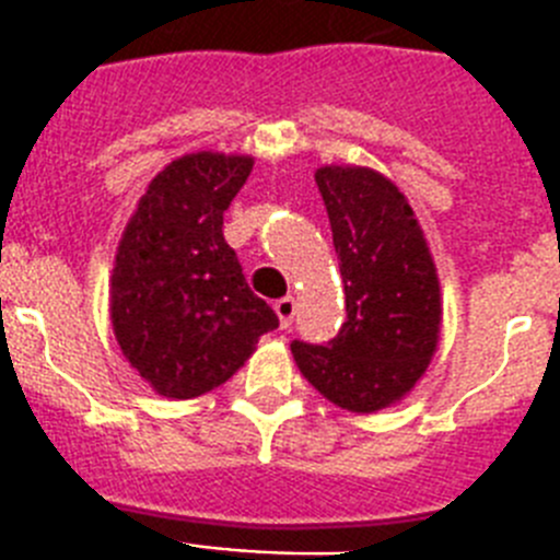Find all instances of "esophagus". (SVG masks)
Here are the masks:
<instances>
[{
	"label": "esophagus",
	"mask_w": 560,
	"mask_h": 560,
	"mask_svg": "<svg viewBox=\"0 0 560 560\" xmlns=\"http://www.w3.org/2000/svg\"><path fill=\"white\" fill-rule=\"evenodd\" d=\"M294 296H283V300H277L275 303V314L277 319H280V328H291V323H294Z\"/></svg>",
	"instance_id": "obj_1"
}]
</instances>
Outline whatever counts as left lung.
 I'll list each match as a JSON object with an SVG mask.
<instances>
[{"instance_id": "1", "label": "left lung", "mask_w": 560, "mask_h": 560, "mask_svg": "<svg viewBox=\"0 0 560 560\" xmlns=\"http://www.w3.org/2000/svg\"><path fill=\"white\" fill-rule=\"evenodd\" d=\"M339 255L348 319L328 345L294 341L296 368L348 412H378L427 373L438 350L440 283L404 192L381 173L325 165L314 173Z\"/></svg>"}]
</instances>
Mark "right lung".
Wrapping results in <instances>:
<instances>
[{"label":"right lung","mask_w":560,"mask_h":560,"mask_svg":"<svg viewBox=\"0 0 560 560\" xmlns=\"http://www.w3.org/2000/svg\"><path fill=\"white\" fill-rule=\"evenodd\" d=\"M255 160L199 151L153 176L112 271V325L137 373L165 398H199L244 368L280 325L224 241V210Z\"/></svg>","instance_id":"obj_1"}]
</instances>
